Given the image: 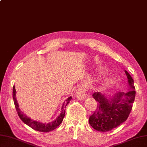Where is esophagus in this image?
Segmentation results:
<instances>
[{
  "label": "esophagus",
  "instance_id": "esophagus-1",
  "mask_svg": "<svg viewBox=\"0 0 147 147\" xmlns=\"http://www.w3.org/2000/svg\"><path fill=\"white\" fill-rule=\"evenodd\" d=\"M86 93L85 90L83 89V88H80L77 90L76 92V97L78 99L81 100H84L85 98L86 97Z\"/></svg>",
  "mask_w": 147,
  "mask_h": 147
}]
</instances>
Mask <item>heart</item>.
Masks as SVG:
<instances>
[{
    "label": "heart",
    "mask_w": 147,
    "mask_h": 147,
    "mask_svg": "<svg viewBox=\"0 0 147 147\" xmlns=\"http://www.w3.org/2000/svg\"><path fill=\"white\" fill-rule=\"evenodd\" d=\"M105 86H107V84L105 85V86H103V88H105Z\"/></svg>",
    "instance_id": "b5f03b06"
}]
</instances>
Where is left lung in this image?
<instances>
[{"label":"left lung","instance_id":"1","mask_svg":"<svg viewBox=\"0 0 147 147\" xmlns=\"http://www.w3.org/2000/svg\"><path fill=\"white\" fill-rule=\"evenodd\" d=\"M131 90L127 93H119L108 98L100 92L93 94L97 102V108L89 118L90 125L97 131L106 132L117 128L127 120L132 110L136 92L134 81L127 71Z\"/></svg>","mask_w":147,"mask_h":147}]
</instances>
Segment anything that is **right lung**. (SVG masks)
Instances as JSON below:
<instances>
[{
	"label": "right lung",
	"instance_id": "obj_1",
	"mask_svg": "<svg viewBox=\"0 0 147 147\" xmlns=\"http://www.w3.org/2000/svg\"><path fill=\"white\" fill-rule=\"evenodd\" d=\"M12 96H13V103L15 105V107L17 111H18V113L19 118H20L24 123L27 125H28L29 127L32 128V129H35V130L39 131H42V132H48L51 131L52 130H54V129H56L58 126H59L61 123H62L63 118L64 117V115H65V111L66 110L65 108L66 107L67 105L69 103V101L72 98L71 97L68 98L66 100V103H64L63 107H62V111L61 112L60 115L58 117L55 121H52L49 123H40L36 121H34L32 119L29 118L27 117L26 115L23 113L22 111H20L19 109V106L18 102L16 101V90H15V86L13 85V91H12Z\"/></svg>",
	"mask_w": 147,
	"mask_h": 147
}]
</instances>
